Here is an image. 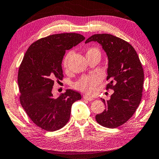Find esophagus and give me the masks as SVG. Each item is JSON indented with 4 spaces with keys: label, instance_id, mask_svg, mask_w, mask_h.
Returning <instances> with one entry per match:
<instances>
[{
    "label": "esophagus",
    "instance_id": "obj_1",
    "mask_svg": "<svg viewBox=\"0 0 159 159\" xmlns=\"http://www.w3.org/2000/svg\"><path fill=\"white\" fill-rule=\"evenodd\" d=\"M83 98L85 99V100H88L89 101H92L93 100H94V98L90 97V96H89L88 95H86V94L83 95Z\"/></svg>",
    "mask_w": 159,
    "mask_h": 159
}]
</instances>
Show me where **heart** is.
Instances as JSON below:
<instances>
[{"label":"heart","instance_id":"obj_1","mask_svg":"<svg viewBox=\"0 0 159 159\" xmlns=\"http://www.w3.org/2000/svg\"><path fill=\"white\" fill-rule=\"evenodd\" d=\"M95 51L98 52L97 49L91 48L88 51V53H87V54L92 52H95ZM70 55H71L70 54H67L66 58H65V61H64L65 66H67V61L68 59H69ZM100 81H101L100 77H99L98 75H96V74H92V75L84 76L81 78V79H80L79 81L75 84V87L76 89L80 90V91L86 92L88 93V94H92V93L94 92L96 86L100 83Z\"/></svg>","mask_w":159,"mask_h":159}]
</instances>
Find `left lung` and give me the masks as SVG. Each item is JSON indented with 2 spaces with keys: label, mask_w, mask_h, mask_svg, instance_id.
Wrapping results in <instances>:
<instances>
[{
  "label": "left lung",
  "mask_w": 159,
  "mask_h": 159,
  "mask_svg": "<svg viewBox=\"0 0 159 159\" xmlns=\"http://www.w3.org/2000/svg\"><path fill=\"white\" fill-rule=\"evenodd\" d=\"M94 41L101 45L108 59L107 89L114 93L105 101V110L96 116L100 125L115 128L127 122L139 107L142 97L144 73L138 54L125 40L108 34H94L85 43Z\"/></svg>",
  "instance_id": "8db88e82"
}]
</instances>
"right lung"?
Segmentation results:
<instances>
[{"mask_svg":"<svg viewBox=\"0 0 159 159\" xmlns=\"http://www.w3.org/2000/svg\"><path fill=\"white\" fill-rule=\"evenodd\" d=\"M81 34L63 33L40 39L28 48L20 65L18 84L22 107L33 122L47 131L62 128L70 119L71 105L80 93L67 89L54 97V80L63 77L62 61L68 50L85 40Z\"/></svg>","mask_w":159,"mask_h":159,"instance_id":"right-lung-1","label":"right lung"}]
</instances>
